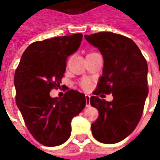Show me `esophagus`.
Wrapping results in <instances>:
<instances>
[{
    "instance_id": "1",
    "label": "esophagus",
    "mask_w": 160,
    "mask_h": 160,
    "mask_svg": "<svg viewBox=\"0 0 160 160\" xmlns=\"http://www.w3.org/2000/svg\"><path fill=\"white\" fill-rule=\"evenodd\" d=\"M85 98H86V107H89L91 106L90 105V96L86 94L85 95Z\"/></svg>"
}]
</instances>
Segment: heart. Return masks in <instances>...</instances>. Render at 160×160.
Masks as SVG:
<instances>
[{
  "label": "heart",
  "instance_id": "1",
  "mask_svg": "<svg viewBox=\"0 0 160 160\" xmlns=\"http://www.w3.org/2000/svg\"><path fill=\"white\" fill-rule=\"evenodd\" d=\"M81 85H82V88L86 89V88H88V87H89V82H88V80H83V81L82 82Z\"/></svg>",
  "mask_w": 160,
  "mask_h": 160
}]
</instances>
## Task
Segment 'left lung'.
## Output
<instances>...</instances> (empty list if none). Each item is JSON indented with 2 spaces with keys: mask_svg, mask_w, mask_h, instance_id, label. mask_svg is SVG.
Listing matches in <instances>:
<instances>
[{
  "mask_svg": "<svg viewBox=\"0 0 160 160\" xmlns=\"http://www.w3.org/2000/svg\"><path fill=\"white\" fill-rule=\"evenodd\" d=\"M84 38L104 59L96 96L90 98L91 106L99 112L92 133L102 143H118L134 131L142 116L149 92L147 62L136 44L126 36L99 32ZM100 93H112L113 100L101 99L97 97Z\"/></svg>",
  "mask_w": 160,
  "mask_h": 160,
  "instance_id": "obj_1",
  "label": "left lung"
}]
</instances>
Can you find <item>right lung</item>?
<instances>
[{
    "label": "right lung",
    "instance_id": "right-lung-1",
    "mask_svg": "<svg viewBox=\"0 0 160 160\" xmlns=\"http://www.w3.org/2000/svg\"><path fill=\"white\" fill-rule=\"evenodd\" d=\"M82 39V34H75L32 43L15 72L16 105L29 132L45 146L66 142L72 119L86 106L85 95L78 91H68L62 98L49 95L60 87L67 58L78 50Z\"/></svg>",
    "mask_w": 160,
    "mask_h": 160
}]
</instances>
